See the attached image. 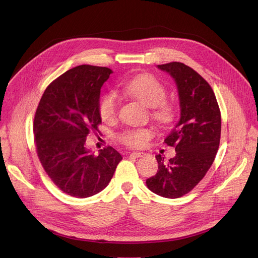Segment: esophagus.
I'll return each instance as SVG.
<instances>
[{
  "label": "esophagus",
  "instance_id": "obj_1",
  "mask_svg": "<svg viewBox=\"0 0 258 258\" xmlns=\"http://www.w3.org/2000/svg\"><path fill=\"white\" fill-rule=\"evenodd\" d=\"M145 154L144 153H141V152H132L130 153V156L131 157H134V158H139V157H143Z\"/></svg>",
  "mask_w": 258,
  "mask_h": 258
}]
</instances>
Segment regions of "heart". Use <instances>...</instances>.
<instances>
[{"mask_svg": "<svg viewBox=\"0 0 258 258\" xmlns=\"http://www.w3.org/2000/svg\"><path fill=\"white\" fill-rule=\"evenodd\" d=\"M123 90L130 96L138 99L144 105L154 107L153 117L161 124H168L173 119V108L164 102L166 91L158 79L153 76L142 75L135 77L127 81L123 86ZM118 99L113 93L106 94L101 98L99 103V114L104 122H112L117 116ZM152 136V133L147 128L128 130L122 133L119 139L130 146H141Z\"/></svg>", "mask_w": 258, "mask_h": 258, "instance_id": "b5f03b06", "label": "heart"}]
</instances>
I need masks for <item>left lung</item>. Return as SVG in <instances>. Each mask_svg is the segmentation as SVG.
I'll list each match as a JSON object with an SVG mask.
<instances>
[{
    "instance_id": "8db88e82",
    "label": "left lung",
    "mask_w": 258,
    "mask_h": 258,
    "mask_svg": "<svg viewBox=\"0 0 258 258\" xmlns=\"http://www.w3.org/2000/svg\"><path fill=\"white\" fill-rule=\"evenodd\" d=\"M157 67L177 85L180 119L164 140L175 147V156L167 162L156 156L158 171L146 186L158 196L177 199L192 190L212 165L221 139V112L211 87L190 67L177 61Z\"/></svg>"
}]
</instances>
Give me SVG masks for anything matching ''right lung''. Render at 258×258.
<instances>
[{"instance_id": "add662e5", "label": "right lung", "mask_w": 258, "mask_h": 258, "mask_svg": "<svg viewBox=\"0 0 258 258\" xmlns=\"http://www.w3.org/2000/svg\"><path fill=\"white\" fill-rule=\"evenodd\" d=\"M113 71L81 64L68 70L45 90L34 117L37 156L61 191L74 198L97 195L111 182L121 155L112 146L95 155L86 145L97 131L100 91Z\"/></svg>"}]
</instances>
